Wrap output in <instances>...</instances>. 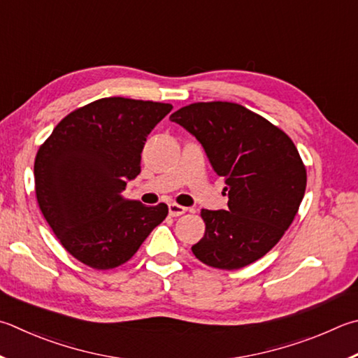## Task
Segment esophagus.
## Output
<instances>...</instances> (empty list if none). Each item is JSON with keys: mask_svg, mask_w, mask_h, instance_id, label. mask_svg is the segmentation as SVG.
<instances>
[{"mask_svg": "<svg viewBox=\"0 0 358 358\" xmlns=\"http://www.w3.org/2000/svg\"><path fill=\"white\" fill-rule=\"evenodd\" d=\"M187 211V208L177 205V203H169V214H171L172 217H178L181 214H185Z\"/></svg>", "mask_w": 358, "mask_h": 358, "instance_id": "obj_1", "label": "esophagus"}]
</instances>
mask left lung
<instances>
[{
	"mask_svg": "<svg viewBox=\"0 0 358 358\" xmlns=\"http://www.w3.org/2000/svg\"><path fill=\"white\" fill-rule=\"evenodd\" d=\"M171 120L196 136L229 194L227 211L201 210L206 229L194 255L227 271L264 257L288 230L305 194L307 171L296 145L236 103H192Z\"/></svg>",
	"mask_w": 358,
	"mask_h": 358,
	"instance_id": "left-lung-1",
	"label": "left lung"
}]
</instances>
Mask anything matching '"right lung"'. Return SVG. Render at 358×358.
Listing matches in <instances>:
<instances>
[{"mask_svg":"<svg viewBox=\"0 0 358 358\" xmlns=\"http://www.w3.org/2000/svg\"><path fill=\"white\" fill-rule=\"evenodd\" d=\"M171 111L169 103L101 99L64 117L38 148V206L81 263L94 269L127 263L166 219V203L145 206L123 191L141 173L147 136Z\"/></svg>","mask_w":358,"mask_h":358,"instance_id":"1","label":"right lung"}]
</instances>
